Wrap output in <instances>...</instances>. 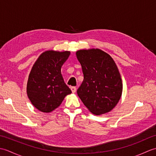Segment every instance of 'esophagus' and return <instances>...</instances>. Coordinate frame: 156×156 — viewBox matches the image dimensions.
Segmentation results:
<instances>
[{
  "instance_id": "esophagus-1",
  "label": "esophagus",
  "mask_w": 156,
  "mask_h": 156,
  "mask_svg": "<svg viewBox=\"0 0 156 156\" xmlns=\"http://www.w3.org/2000/svg\"><path fill=\"white\" fill-rule=\"evenodd\" d=\"M70 88H71V90H72V92H73V93H74V92H76V88L75 87H72Z\"/></svg>"
}]
</instances>
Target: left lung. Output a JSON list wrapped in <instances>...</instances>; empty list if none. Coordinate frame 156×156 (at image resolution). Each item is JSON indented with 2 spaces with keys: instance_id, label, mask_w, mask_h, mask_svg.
Masks as SVG:
<instances>
[{
  "instance_id": "1",
  "label": "left lung",
  "mask_w": 156,
  "mask_h": 156,
  "mask_svg": "<svg viewBox=\"0 0 156 156\" xmlns=\"http://www.w3.org/2000/svg\"><path fill=\"white\" fill-rule=\"evenodd\" d=\"M76 54L84 74L77 90L78 97L92 113L110 112L122 91L121 77L113 59L99 49H81Z\"/></svg>"
}]
</instances>
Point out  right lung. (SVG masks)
Returning <instances> with one entry per match:
<instances>
[{"mask_svg":"<svg viewBox=\"0 0 156 156\" xmlns=\"http://www.w3.org/2000/svg\"><path fill=\"white\" fill-rule=\"evenodd\" d=\"M70 52L46 51L33 66L29 76L27 93L32 105L44 112H50L61 105L72 91L65 84L61 68Z\"/></svg>","mask_w":156,"mask_h":156,"instance_id":"add662e5","label":"right lung"}]
</instances>
